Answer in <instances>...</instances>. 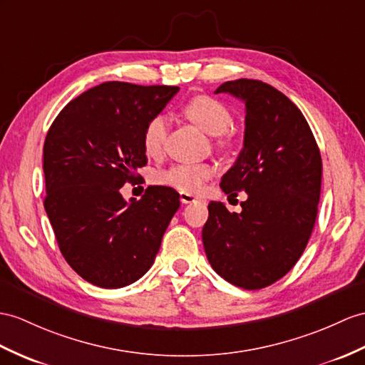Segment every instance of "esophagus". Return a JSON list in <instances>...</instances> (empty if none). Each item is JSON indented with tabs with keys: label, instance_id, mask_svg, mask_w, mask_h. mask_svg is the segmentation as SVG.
<instances>
[{
	"label": "esophagus",
	"instance_id": "34e87169",
	"mask_svg": "<svg viewBox=\"0 0 365 365\" xmlns=\"http://www.w3.org/2000/svg\"><path fill=\"white\" fill-rule=\"evenodd\" d=\"M180 198H181V202H184V204H190V202H195V201L200 200V198L195 197V195L187 193V192H181Z\"/></svg>",
	"mask_w": 365,
	"mask_h": 365
}]
</instances>
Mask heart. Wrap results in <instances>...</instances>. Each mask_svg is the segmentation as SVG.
<instances>
[{"label": "heart", "mask_w": 365, "mask_h": 365, "mask_svg": "<svg viewBox=\"0 0 365 365\" xmlns=\"http://www.w3.org/2000/svg\"><path fill=\"white\" fill-rule=\"evenodd\" d=\"M184 114L201 130L212 136L225 135L232 127V113L227 106L210 96H195L184 105ZM168 123L164 115H155L147 122L142 133V147L148 156H158L163 152L167 139ZM215 173L212 164H175L158 173L156 180L161 184L173 185L187 193L200 192L202 185Z\"/></svg>", "instance_id": "b5f03b06"}]
</instances>
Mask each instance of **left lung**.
<instances>
[{
    "label": "left lung",
    "instance_id": "left-lung-1",
    "mask_svg": "<svg viewBox=\"0 0 365 365\" xmlns=\"http://www.w3.org/2000/svg\"><path fill=\"white\" fill-rule=\"evenodd\" d=\"M246 106L245 140L221 189L245 190L242 212L209 202L202 245L213 271L243 289L282 279L304 254L321 198L322 159L304 114L260 80L238 78L217 88Z\"/></svg>",
    "mask_w": 365,
    "mask_h": 365
}]
</instances>
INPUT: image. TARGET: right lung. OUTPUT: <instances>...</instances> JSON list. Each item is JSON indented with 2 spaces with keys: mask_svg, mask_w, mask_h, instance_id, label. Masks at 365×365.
<instances>
[{
  "mask_svg": "<svg viewBox=\"0 0 365 365\" xmlns=\"http://www.w3.org/2000/svg\"><path fill=\"white\" fill-rule=\"evenodd\" d=\"M178 91L102 83L71 101L44 139V210L68 264L96 287L123 288L152 268L180 207V193L165 185H150L130 202L119 192L147 164V122Z\"/></svg>",
  "mask_w": 365,
  "mask_h": 365,
  "instance_id": "obj_1",
  "label": "right lung"
}]
</instances>
